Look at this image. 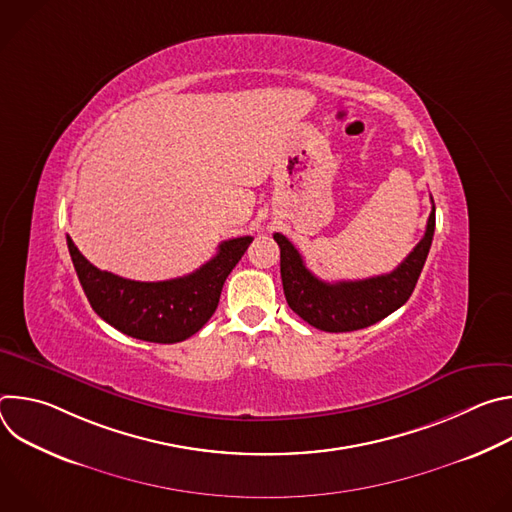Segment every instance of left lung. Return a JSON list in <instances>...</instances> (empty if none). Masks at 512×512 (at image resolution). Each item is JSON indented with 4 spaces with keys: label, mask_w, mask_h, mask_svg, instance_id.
Segmentation results:
<instances>
[{
    "label": "left lung",
    "mask_w": 512,
    "mask_h": 512,
    "mask_svg": "<svg viewBox=\"0 0 512 512\" xmlns=\"http://www.w3.org/2000/svg\"><path fill=\"white\" fill-rule=\"evenodd\" d=\"M433 231L435 206H431L423 239L397 269L369 279L334 283L318 279L289 239L275 233L273 239L281 251L279 265L285 300L304 322L324 332H352L377 324L399 310L413 294L433 241Z\"/></svg>",
    "instance_id": "1"
}]
</instances>
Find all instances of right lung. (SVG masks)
<instances>
[{"mask_svg": "<svg viewBox=\"0 0 512 512\" xmlns=\"http://www.w3.org/2000/svg\"><path fill=\"white\" fill-rule=\"evenodd\" d=\"M251 241L253 237L223 241L216 255L190 275L168 281H133L97 269L66 237L72 265L91 308L119 332L160 344L182 342L210 320L229 273Z\"/></svg>", "mask_w": 512, "mask_h": 512, "instance_id": "right-lung-1", "label": "right lung"}]
</instances>
